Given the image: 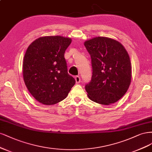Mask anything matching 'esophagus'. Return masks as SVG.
<instances>
[{"mask_svg": "<svg viewBox=\"0 0 152 152\" xmlns=\"http://www.w3.org/2000/svg\"><path fill=\"white\" fill-rule=\"evenodd\" d=\"M75 81H76V83H80V81H81V78L79 76H76L75 77Z\"/></svg>", "mask_w": 152, "mask_h": 152, "instance_id": "obj_1", "label": "esophagus"}]
</instances>
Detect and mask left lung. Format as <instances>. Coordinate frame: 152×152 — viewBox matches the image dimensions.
I'll return each mask as SVG.
<instances>
[{
    "label": "left lung",
    "mask_w": 152,
    "mask_h": 152,
    "mask_svg": "<svg viewBox=\"0 0 152 152\" xmlns=\"http://www.w3.org/2000/svg\"><path fill=\"white\" fill-rule=\"evenodd\" d=\"M91 58L92 77L85 86L89 99L109 105L120 100L131 81V64L128 52L114 39L98 37L85 42Z\"/></svg>",
    "instance_id": "8db88e82"
}]
</instances>
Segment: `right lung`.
Here are the masks:
<instances>
[{"mask_svg": "<svg viewBox=\"0 0 152 152\" xmlns=\"http://www.w3.org/2000/svg\"><path fill=\"white\" fill-rule=\"evenodd\" d=\"M71 38L61 36L40 37L28 47L23 63L25 85L40 103L50 105L65 99L75 84L67 72L64 53Z\"/></svg>", "mask_w": 152, "mask_h": 152, "instance_id": "obj_1", "label": "right lung"}]
</instances>
